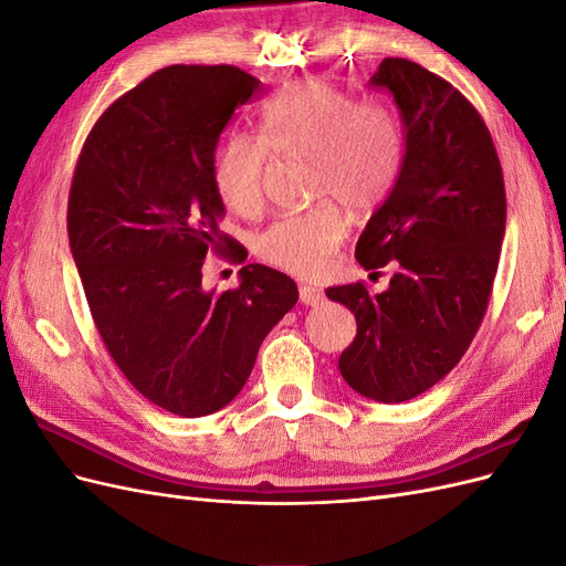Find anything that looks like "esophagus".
<instances>
[{
	"label": "esophagus",
	"mask_w": 566,
	"mask_h": 566,
	"mask_svg": "<svg viewBox=\"0 0 566 566\" xmlns=\"http://www.w3.org/2000/svg\"><path fill=\"white\" fill-rule=\"evenodd\" d=\"M325 300L323 290L314 287V285H300V302L306 304V306H316Z\"/></svg>",
	"instance_id": "obj_1"
}]
</instances>
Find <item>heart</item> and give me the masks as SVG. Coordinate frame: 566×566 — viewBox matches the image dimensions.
I'll list each match as a JSON object with an SVG mask.
<instances>
[{"mask_svg":"<svg viewBox=\"0 0 566 566\" xmlns=\"http://www.w3.org/2000/svg\"><path fill=\"white\" fill-rule=\"evenodd\" d=\"M403 156V125L389 106L358 101L325 80H302L260 106L256 139L231 134L219 146L212 186L229 212L252 219L264 210L271 158L310 160L312 196L323 200L269 224L256 238V254L271 266L314 279L347 238L345 214L334 200L352 212L375 210L397 186Z\"/></svg>","mask_w":566,"mask_h":566,"instance_id":"heart-1","label":"heart"}]
</instances>
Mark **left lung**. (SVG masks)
Returning a JSON list of instances; mask_svg holds the SVG:
<instances>
[{"instance_id":"1","label":"left lung","mask_w":566,"mask_h":566,"mask_svg":"<svg viewBox=\"0 0 566 566\" xmlns=\"http://www.w3.org/2000/svg\"><path fill=\"white\" fill-rule=\"evenodd\" d=\"M403 117L397 186L356 243L364 269L394 262L389 287H328L356 316L339 356L352 389L382 403L418 397L451 373L484 321L505 235V181L491 132L451 82L408 59L370 77Z\"/></svg>"}]
</instances>
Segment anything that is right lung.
<instances>
[{
	"mask_svg": "<svg viewBox=\"0 0 566 566\" xmlns=\"http://www.w3.org/2000/svg\"><path fill=\"white\" fill-rule=\"evenodd\" d=\"M260 80L235 65H167L101 113L75 165L67 238L96 331L129 385L169 413L210 416L248 382L297 285L262 264L202 290V264L245 248L219 229V134Z\"/></svg>",
	"mask_w": 566,
	"mask_h": 566,
	"instance_id": "right-lung-1",
	"label": "right lung"
}]
</instances>
